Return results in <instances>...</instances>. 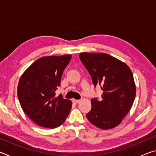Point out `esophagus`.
Returning a JSON list of instances; mask_svg holds the SVG:
<instances>
[{
  "label": "esophagus",
  "mask_w": 156,
  "mask_h": 156,
  "mask_svg": "<svg viewBox=\"0 0 156 156\" xmlns=\"http://www.w3.org/2000/svg\"><path fill=\"white\" fill-rule=\"evenodd\" d=\"M80 100H76V99H73V100H72V102H73L74 104H77V103H78V102H80Z\"/></svg>",
  "instance_id": "1"
}]
</instances>
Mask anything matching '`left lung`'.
<instances>
[{"mask_svg":"<svg viewBox=\"0 0 156 156\" xmlns=\"http://www.w3.org/2000/svg\"><path fill=\"white\" fill-rule=\"evenodd\" d=\"M81 62L96 87L102 90V98L91 99L88 120L102 129L115 127L131 109L136 97L133 76L125 63L107 54L80 53Z\"/></svg>","mask_w":156,"mask_h":156,"instance_id":"obj_1","label":"left lung"}]
</instances>
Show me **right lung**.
Returning <instances> with one entry per match:
<instances>
[{
	"label": "right lung",
	"mask_w": 156,
	"mask_h": 156,
	"mask_svg": "<svg viewBox=\"0 0 156 156\" xmlns=\"http://www.w3.org/2000/svg\"><path fill=\"white\" fill-rule=\"evenodd\" d=\"M71 55L45 56L36 60L21 76L18 85L20 106L39 126L56 128L61 125L72 109V102L56 91Z\"/></svg>",
	"instance_id": "add662e5"
}]
</instances>
